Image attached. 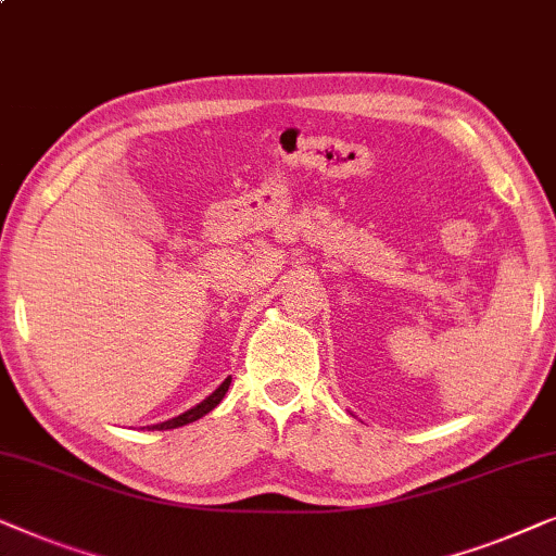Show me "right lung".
I'll list each match as a JSON object with an SVG mask.
<instances>
[{
  "label": "right lung",
  "instance_id": "right-lung-1",
  "mask_svg": "<svg viewBox=\"0 0 556 556\" xmlns=\"http://www.w3.org/2000/svg\"><path fill=\"white\" fill-rule=\"evenodd\" d=\"M229 382H231V378H226L222 386H218L214 393H211L206 401H201L197 408H191V410H186V413H181V416L178 418H170V420H166V424H159V426H151V428H155V431H170V428H181V426H186V424H193V420H199V418H203L206 416V413H211L216 408L218 403H222V397L226 395V390H229Z\"/></svg>",
  "mask_w": 556,
  "mask_h": 556
}]
</instances>
